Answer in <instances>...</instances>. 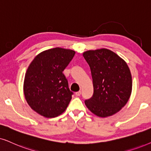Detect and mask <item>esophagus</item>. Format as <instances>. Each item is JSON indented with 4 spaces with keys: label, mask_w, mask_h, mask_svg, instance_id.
<instances>
[{
    "label": "esophagus",
    "mask_w": 151,
    "mask_h": 151,
    "mask_svg": "<svg viewBox=\"0 0 151 151\" xmlns=\"http://www.w3.org/2000/svg\"><path fill=\"white\" fill-rule=\"evenodd\" d=\"M75 94L76 95H77V96H81V91H78V92H77L75 93Z\"/></svg>",
    "instance_id": "1"
}]
</instances>
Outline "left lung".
Listing matches in <instances>:
<instances>
[{
	"instance_id": "obj_1",
	"label": "left lung",
	"mask_w": 151,
	"mask_h": 151,
	"mask_svg": "<svg viewBox=\"0 0 151 151\" xmlns=\"http://www.w3.org/2000/svg\"><path fill=\"white\" fill-rule=\"evenodd\" d=\"M91 70L94 92L85 100L96 115L106 117L119 112L129 99L132 77L127 63L107 49L89 50L83 54Z\"/></svg>"
}]
</instances>
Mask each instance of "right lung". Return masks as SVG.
Instances as JSON below:
<instances>
[{"mask_svg":"<svg viewBox=\"0 0 151 151\" xmlns=\"http://www.w3.org/2000/svg\"><path fill=\"white\" fill-rule=\"evenodd\" d=\"M75 52L55 47L38 55L28 67L24 80V94L29 106L41 115L56 117L65 111L72 99L63 71Z\"/></svg>","mask_w":151,"mask_h":151,"instance_id":"obj_1","label":"right lung"}]
</instances>
